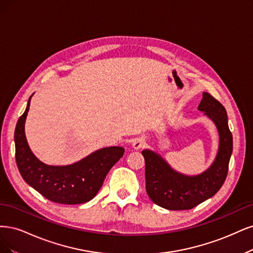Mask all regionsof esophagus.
Here are the masks:
<instances>
[{
  "mask_svg": "<svg viewBox=\"0 0 253 253\" xmlns=\"http://www.w3.org/2000/svg\"><path fill=\"white\" fill-rule=\"evenodd\" d=\"M146 144V140H145V137H143V136H140V137H136L135 140L133 141V143H132V147L134 148V149H140V148H142L143 146Z\"/></svg>",
  "mask_w": 253,
  "mask_h": 253,
  "instance_id": "1",
  "label": "esophagus"
}]
</instances>
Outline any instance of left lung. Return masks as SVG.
<instances>
[{
	"instance_id": "obj_1",
	"label": "left lung",
	"mask_w": 253,
	"mask_h": 253,
	"mask_svg": "<svg viewBox=\"0 0 253 253\" xmlns=\"http://www.w3.org/2000/svg\"><path fill=\"white\" fill-rule=\"evenodd\" d=\"M199 110L214 122L219 134L215 161L205 172L187 176L172 170L159 154L143 150L146 191L157 205L168 210H188L200 205L221 189L229 168L232 153V133L228 126L224 106L208 92L203 93Z\"/></svg>"
}]
</instances>
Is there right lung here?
I'll list each match as a JSON object with an SVG mask.
<instances>
[{
	"instance_id": "1",
	"label": "right lung",
	"mask_w": 253,
	"mask_h": 253,
	"mask_svg": "<svg viewBox=\"0 0 253 253\" xmlns=\"http://www.w3.org/2000/svg\"><path fill=\"white\" fill-rule=\"evenodd\" d=\"M20 117L14 130L15 162L29 186L54 203L76 205L93 199L112 166L124 156L123 147L97 150L86 159L69 166H49L39 161L26 141L24 125L30 105Z\"/></svg>"
}]
</instances>
